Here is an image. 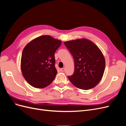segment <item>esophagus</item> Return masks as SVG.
<instances>
[{
  "mask_svg": "<svg viewBox=\"0 0 126 126\" xmlns=\"http://www.w3.org/2000/svg\"><path fill=\"white\" fill-rule=\"evenodd\" d=\"M65 71V68H61V72H64Z\"/></svg>",
  "mask_w": 126,
  "mask_h": 126,
  "instance_id": "esophagus-1",
  "label": "esophagus"
}]
</instances>
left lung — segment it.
Masks as SVG:
<instances>
[{
  "label": "left lung",
  "instance_id": "1",
  "mask_svg": "<svg viewBox=\"0 0 126 126\" xmlns=\"http://www.w3.org/2000/svg\"><path fill=\"white\" fill-rule=\"evenodd\" d=\"M74 60V72L68 78L74 86L88 90L100 82L105 60L99 48L90 40L82 39L64 42Z\"/></svg>",
  "mask_w": 126,
  "mask_h": 126
}]
</instances>
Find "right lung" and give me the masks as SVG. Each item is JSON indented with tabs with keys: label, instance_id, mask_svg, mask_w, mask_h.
<instances>
[{
	"label": "right lung",
	"instance_id": "1",
	"mask_svg": "<svg viewBox=\"0 0 126 126\" xmlns=\"http://www.w3.org/2000/svg\"><path fill=\"white\" fill-rule=\"evenodd\" d=\"M61 41L49 35H42L32 40L24 48L21 68L24 78L32 86L42 88L49 85L55 79L54 53Z\"/></svg>",
	"mask_w": 126,
	"mask_h": 126
}]
</instances>
